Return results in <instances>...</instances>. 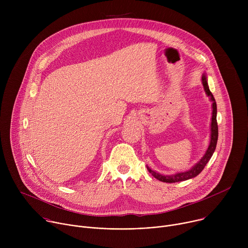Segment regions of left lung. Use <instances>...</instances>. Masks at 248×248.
I'll list each match as a JSON object with an SVG mask.
<instances>
[{"instance_id":"1","label":"left lung","mask_w":248,"mask_h":248,"mask_svg":"<svg viewBox=\"0 0 248 248\" xmlns=\"http://www.w3.org/2000/svg\"><path fill=\"white\" fill-rule=\"evenodd\" d=\"M201 81L204 87V91L206 93V95L209 97L210 101L212 102V118H211V124H210V142H209V146L205 152V154L203 155V157L189 170H186V171H181V172H175L172 174H162L159 173L156 170H153L151 168L147 167L148 171L156 178L157 180H159L160 182L163 183H169V184H172V183H178V182H184V181H187L189 179L195 178L196 175H198L202 170L204 169V167L206 166V164L209 162V160L211 159L212 155H213L215 149H216V145H217V141H218V124H217V104L215 101V98L213 96V94L211 93L209 86H208V81H207V77L206 74L204 73L202 75L201 78Z\"/></svg>"}]
</instances>
